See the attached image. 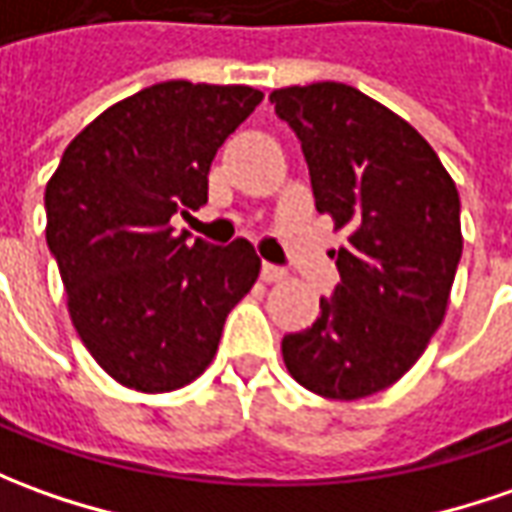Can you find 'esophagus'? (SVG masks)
I'll list each match as a JSON object with an SVG mask.
<instances>
[{"label":"esophagus","instance_id":"34e87169","mask_svg":"<svg viewBox=\"0 0 512 512\" xmlns=\"http://www.w3.org/2000/svg\"><path fill=\"white\" fill-rule=\"evenodd\" d=\"M260 277H263L266 283H280V280H285V269H280V266H271V263H263Z\"/></svg>","mask_w":512,"mask_h":512}]
</instances>
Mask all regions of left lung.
<instances>
[{
    "label": "left lung",
    "mask_w": 512,
    "mask_h": 512,
    "mask_svg": "<svg viewBox=\"0 0 512 512\" xmlns=\"http://www.w3.org/2000/svg\"><path fill=\"white\" fill-rule=\"evenodd\" d=\"M294 128L316 210L347 232L339 285L311 328L288 333L291 378L356 401L415 367L443 325L462 255L460 193L426 139L347 83L288 86L269 97Z\"/></svg>",
    "instance_id": "1"
}]
</instances>
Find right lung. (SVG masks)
<instances>
[{
  "instance_id": "right-lung-1",
  "label": "right lung",
  "mask_w": 512,
  "mask_h": 512,
  "mask_svg": "<svg viewBox=\"0 0 512 512\" xmlns=\"http://www.w3.org/2000/svg\"><path fill=\"white\" fill-rule=\"evenodd\" d=\"M260 100L252 86H148L86 125L47 182V246L72 325L123 387L193 384L255 285L252 243H190L170 218L207 204L215 151Z\"/></svg>"
}]
</instances>
